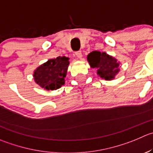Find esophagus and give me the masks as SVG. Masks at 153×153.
<instances>
[{"label": "esophagus", "instance_id": "esophagus-1", "mask_svg": "<svg viewBox=\"0 0 153 153\" xmlns=\"http://www.w3.org/2000/svg\"><path fill=\"white\" fill-rule=\"evenodd\" d=\"M75 56H76L79 59H81V57H82V53H81V51H76L75 52Z\"/></svg>", "mask_w": 153, "mask_h": 153}]
</instances>
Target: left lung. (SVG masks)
Returning <instances> with one entry per match:
<instances>
[{
  "mask_svg": "<svg viewBox=\"0 0 153 153\" xmlns=\"http://www.w3.org/2000/svg\"><path fill=\"white\" fill-rule=\"evenodd\" d=\"M87 60L92 68L97 69L98 75L105 80L114 79L120 71L117 60L105 52L92 51L87 56Z\"/></svg>",
  "mask_w": 153,
  "mask_h": 153,
  "instance_id": "1",
  "label": "left lung"
}]
</instances>
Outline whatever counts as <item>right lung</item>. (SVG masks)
<instances>
[{"instance_id":"obj_1","label":"right lung","mask_w":153,"mask_h":153,"mask_svg":"<svg viewBox=\"0 0 153 153\" xmlns=\"http://www.w3.org/2000/svg\"><path fill=\"white\" fill-rule=\"evenodd\" d=\"M69 64V58L64 56L48 60L34 72L36 83L48 90L60 88L65 84L64 78L66 76Z\"/></svg>"}]
</instances>
